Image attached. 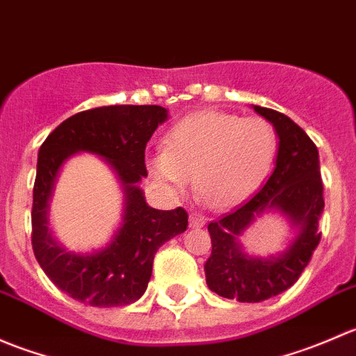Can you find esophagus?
Segmentation results:
<instances>
[{
    "instance_id": "34e87169",
    "label": "esophagus",
    "mask_w": 356,
    "mask_h": 356,
    "mask_svg": "<svg viewBox=\"0 0 356 356\" xmlns=\"http://www.w3.org/2000/svg\"><path fill=\"white\" fill-rule=\"evenodd\" d=\"M204 224H207V218H204L203 215L191 213V217H189V227L200 229V227H203Z\"/></svg>"
}]
</instances>
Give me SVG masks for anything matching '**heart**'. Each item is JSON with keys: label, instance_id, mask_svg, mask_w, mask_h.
Wrapping results in <instances>:
<instances>
[{"label": "heart", "instance_id": "obj_1", "mask_svg": "<svg viewBox=\"0 0 356 356\" xmlns=\"http://www.w3.org/2000/svg\"><path fill=\"white\" fill-rule=\"evenodd\" d=\"M277 153V132L264 117L217 110L188 115L165 136V149L148 160L153 177L174 195L196 174L198 195L213 208L241 203L264 182Z\"/></svg>", "mask_w": 356, "mask_h": 356}]
</instances>
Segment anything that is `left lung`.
<instances>
[{"mask_svg":"<svg viewBox=\"0 0 356 356\" xmlns=\"http://www.w3.org/2000/svg\"><path fill=\"white\" fill-rule=\"evenodd\" d=\"M253 108L272 122L279 136L275 168L250 200L208 224L211 254L204 264L208 288L218 296L243 303L277 296L298 281L321 243L318 220L324 210V186L315 143L281 111ZM265 207H277L288 214L300 227V234L279 257H248L237 238Z\"/></svg>","mask_w":356,"mask_h":356,"instance_id":"1","label":"left lung"}]
</instances>
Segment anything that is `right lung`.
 <instances>
[{"label":"right lung","instance_id":"1","mask_svg":"<svg viewBox=\"0 0 356 356\" xmlns=\"http://www.w3.org/2000/svg\"><path fill=\"white\" fill-rule=\"evenodd\" d=\"M167 110L158 105L98 106L63 120L39 148L32 200V250L44 274L70 298L91 307H124L145 294L163 243L188 229V211L148 207L138 182L148 175L145 149ZM79 151L111 161L126 189L124 224L102 252L77 255L47 231V203L59 167Z\"/></svg>","mask_w":356,"mask_h":356}]
</instances>
